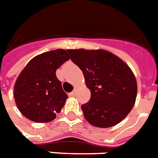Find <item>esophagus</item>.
Masks as SVG:
<instances>
[{"instance_id":"34e87169","label":"esophagus","mask_w":158,"mask_h":158,"mask_svg":"<svg viewBox=\"0 0 158 158\" xmlns=\"http://www.w3.org/2000/svg\"><path fill=\"white\" fill-rule=\"evenodd\" d=\"M77 89L75 88V89H73V91H72L71 93H69V95H70V96H74V95L77 94Z\"/></svg>"}]
</instances>
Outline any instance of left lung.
I'll list each match as a JSON object with an SVG mask.
<instances>
[{"label":"left lung","instance_id":"8db88e82","mask_svg":"<svg viewBox=\"0 0 158 158\" xmlns=\"http://www.w3.org/2000/svg\"><path fill=\"white\" fill-rule=\"evenodd\" d=\"M69 52L90 90L89 102L81 105L85 120L99 128L118 124L135 103L137 82L131 68L105 50L77 49Z\"/></svg>","mask_w":158,"mask_h":158}]
</instances>
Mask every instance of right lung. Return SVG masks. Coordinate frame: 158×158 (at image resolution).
Masks as SVG:
<instances>
[{
  "label": "right lung",
  "mask_w": 158,
  "mask_h": 158,
  "mask_svg": "<svg viewBox=\"0 0 158 158\" xmlns=\"http://www.w3.org/2000/svg\"><path fill=\"white\" fill-rule=\"evenodd\" d=\"M69 50L57 49L31 59L18 77L14 96L18 109L32 122H50L68 99L56 70L69 57Z\"/></svg>",
  "instance_id": "1"
}]
</instances>
